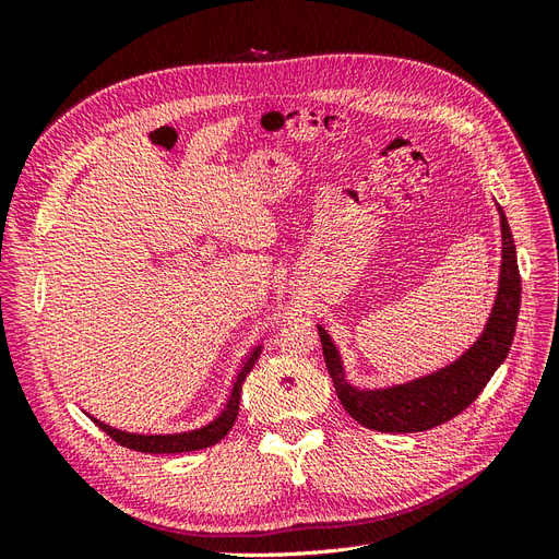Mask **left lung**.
Segmentation results:
<instances>
[{
	"label": "left lung",
	"instance_id": "1",
	"mask_svg": "<svg viewBox=\"0 0 559 559\" xmlns=\"http://www.w3.org/2000/svg\"><path fill=\"white\" fill-rule=\"evenodd\" d=\"M501 273L492 314L483 335L460 359L431 376L384 389H359L347 382L343 359L331 335L317 326L335 394L359 425L382 433L427 431L466 411L495 376L511 349L520 312V273L513 235L501 207Z\"/></svg>",
	"mask_w": 559,
	"mask_h": 559
}]
</instances>
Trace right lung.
I'll return each mask as SVG.
<instances>
[{"mask_svg":"<svg viewBox=\"0 0 559 559\" xmlns=\"http://www.w3.org/2000/svg\"><path fill=\"white\" fill-rule=\"evenodd\" d=\"M261 354V345L253 347L245 361L242 368L238 373V380L233 382L230 389V396L226 408L222 411L214 421H210L207 427L189 431V433H167V436H144V433H128V431H118L111 429L105 421H99L95 417H91L95 425L103 429L107 436H111L118 445L130 448V450H138V452H151V454H173V452H193V450H202V448H210L216 445L222 438L233 429L235 419H238V411H240V394H242V382L249 376V370L257 364Z\"/></svg>","mask_w":559,"mask_h":559,"instance_id":"right-lung-1","label":"right lung"}]
</instances>
